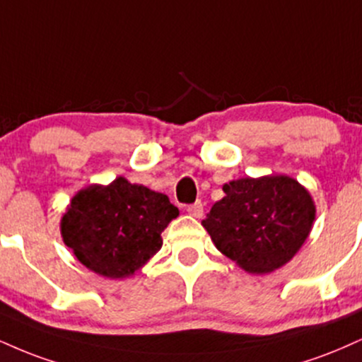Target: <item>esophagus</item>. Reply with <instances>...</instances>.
<instances>
[{"label":"esophagus","mask_w":362,"mask_h":362,"mask_svg":"<svg viewBox=\"0 0 362 362\" xmlns=\"http://www.w3.org/2000/svg\"><path fill=\"white\" fill-rule=\"evenodd\" d=\"M187 212H189L190 216L192 217H202L204 214V206L200 200H197V202L190 204V206H187Z\"/></svg>","instance_id":"obj_1"}]
</instances>
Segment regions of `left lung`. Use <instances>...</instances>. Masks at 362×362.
I'll use <instances>...</instances> for the list:
<instances>
[{
    "label": "left lung",
    "mask_w": 362,
    "mask_h": 362,
    "mask_svg": "<svg viewBox=\"0 0 362 362\" xmlns=\"http://www.w3.org/2000/svg\"><path fill=\"white\" fill-rule=\"evenodd\" d=\"M202 226L217 250L247 273H269L297 255L312 230L315 204L286 175L239 178L223 187Z\"/></svg>",
    "instance_id": "obj_1"
}]
</instances>
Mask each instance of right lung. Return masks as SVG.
<instances>
[{
    "label": "right lung",
    "mask_w": 362,
    "mask_h": 362,
    "mask_svg": "<svg viewBox=\"0 0 362 362\" xmlns=\"http://www.w3.org/2000/svg\"><path fill=\"white\" fill-rule=\"evenodd\" d=\"M177 216L165 194L117 177L74 195L60 233L86 268L116 280L134 275L160 251L163 229Z\"/></svg>",
    "instance_id": "obj_1"
}]
</instances>
